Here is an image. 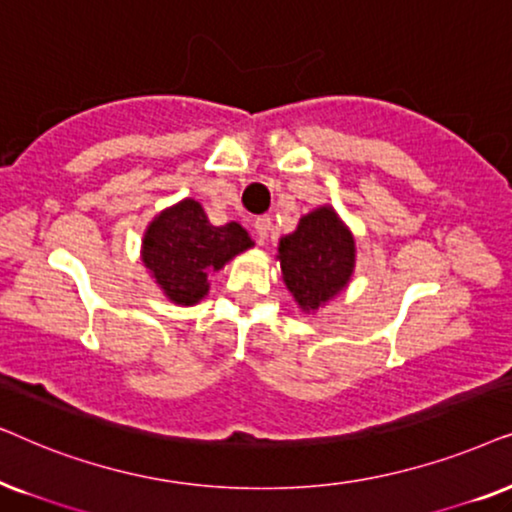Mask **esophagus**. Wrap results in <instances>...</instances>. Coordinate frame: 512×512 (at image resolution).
Returning a JSON list of instances; mask_svg holds the SVG:
<instances>
[{
    "label": "esophagus",
    "instance_id": "esophagus-1",
    "mask_svg": "<svg viewBox=\"0 0 512 512\" xmlns=\"http://www.w3.org/2000/svg\"><path fill=\"white\" fill-rule=\"evenodd\" d=\"M271 215H260V217H255V231H257V236H260V241H264V238H269V234H271Z\"/></svg>",
    "mask_w": 512,
    "mask_h": 512
}]
</instances>
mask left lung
Listing matches in <instances>:
<instances>
[{
  "instance_id": "obj_1",
  "label": "left lung",
  "mask_w": 512,
  "mask_h": 512,
  "mask_svg": "<svg viewBox=\"0 0 512 512\" xmlns=\"http://www.w3.org/2000/svg\"><path fill=\"white\" fill-rule=\"evenodd\" d=\"M283 281L304 311H316L342 292L356 264V245L332 208H318L299 220L278 245Z\"/></svg>"
}]
</instances>
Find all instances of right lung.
Returning a JSON list of instances; mask_svg holds the SVG:
<instances>
[{
	"mask_svg": "<svg viewBox=\"0 0 512 512\" xmlns=\"http://www.w3.org/2000/svg\"><path fill=\"white\" fill-rule=\"evenodd\" d=\"M252 245L241 224H210L194 199L163 210L142 241V262L175 304L192 306L208 292V274Z\"/></svg>",
	"mask_w": 512,
	"mask_h": 512,
	"instance_id": "obj_1",
	"label": "right lung"
}]
</instances>
